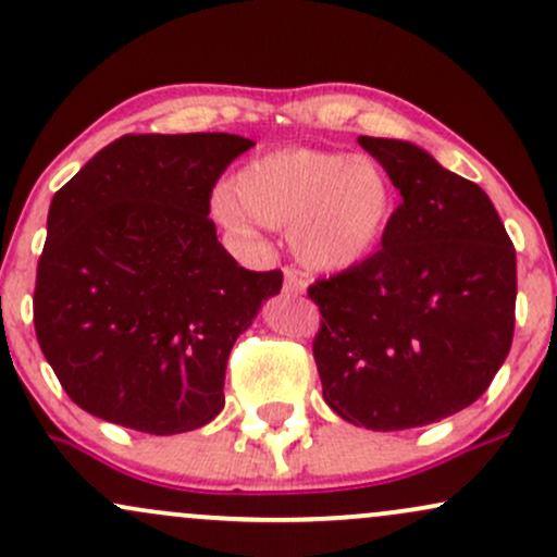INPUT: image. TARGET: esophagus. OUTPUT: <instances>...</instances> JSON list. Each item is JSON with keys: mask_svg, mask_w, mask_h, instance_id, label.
I'll return each mask as SVG.
<instances>
[{"mask_svg": "<svg viewBox=\"0 0 557 557\" xmlns=\"http://www.w3.org/2000/svg\"><path fill=\"white\" fill-rule=\"evenodd\" d=\"M304 290H306L304 280H300L296 272H285V283H283L285 296H300Z\"/></svg>", "mask_w": 557, "mask_h": 557, "instance_id": "obj_1", "label": "esophagus"}]
</instances>
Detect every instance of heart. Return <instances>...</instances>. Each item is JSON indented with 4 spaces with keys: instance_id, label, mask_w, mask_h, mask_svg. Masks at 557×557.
<instances>
[{
    "instance_id": "obj_1",
    "label": "heart",
    "mask_w": 557,
    "mask_h": 557,
    "mask_svg": "<svg viewBox=\"0 0 557 557\" xmlns=\"http://www.w3.org/2000/svg\"><path fill=\"white\" fill-rule=\"evenodd\" d=\"M398 194L380 162L337 151H267L235 172L212 198V212L235 233L287 227L306 270L341 274L372 259L393 227Z\"/></svg>"
}]
</instances>
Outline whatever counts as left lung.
<instances>
[{
    "label": "left lung",
    "mask_w": 557,
    "mask_h": 557,
    "mask_svg": "<svg viewBox=\"0 0 557 557\" xmlns=\"http://www.w3.org/2000/svg\"><path fill=\"white\" fill-rule=\"evenodd\" d=\"M400 190L372 259L319 280L314 361L337 417L374 432L471 406L513 341L516 251L490 196L411 140L359 136Z\"/></svg>",
    "instance_id": "left-lung-1"
}]
</instances>
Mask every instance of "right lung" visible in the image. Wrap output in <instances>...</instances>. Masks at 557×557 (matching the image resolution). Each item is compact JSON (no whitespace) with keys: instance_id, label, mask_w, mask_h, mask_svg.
<instances>
[{"instance_id":"obj_1","label":"right lung","mask_w":557,"mask_h":557,"mask_svg":"<svg viewBox=\"0 0 557 557\" xmlns=\"http://www.w3.org/2000/svg\"><path fill=\"white\" fill-rule=\"evenodd\" d=\"M251 138L127 133L52 198L38 259L36 337L83 411L181 434L225 406L227 356L283 287L216 240L209 196Z\"/></svg>"}]
</instances>
